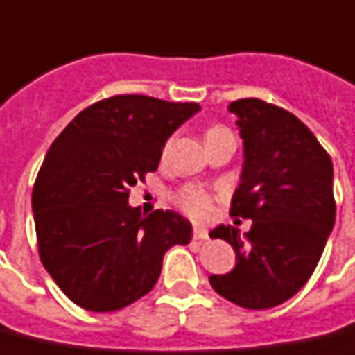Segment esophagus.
Returning a JSON list of instances; mask_svg holds the SVG:
<instances>
[{"mask_svg": "<svg viewBox=\"0 0 355 355\" xmlns=\"http://www.w3.org/2000/svg\"><path fill=\"white\" fill-rule=\"evenodd\" d=\"M192 236H194V240H198V242H205V240H207V230L202 229V227H196Z\"/></svg>", "mask_w": 355, "mask_h": 355, "instance_id": "34e87169", "label": "esophagus"}]
</instances>
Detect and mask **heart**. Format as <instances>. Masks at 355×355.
Returning <instances> with one entry per match:
<instances>
[{"mask_svg":"<svg viewBox=\"0 0 355 355\" xmlns=\"http://www.w3.org/2000/svg\"><path fill=\"white\" fill-rule=\"evenodd\" d=\"M223 126H211L207 132L211 130H220ZM175 202L184 213H188L190 217L194 219H205L209 217L213 211V200L211 196L207 194L205 190L198 188V186H186L182 188L177 196H175Z\"/></svg>","mask_w":355,"mask_h":355,"instance_id":"1","label":"heart"}]
</instances>
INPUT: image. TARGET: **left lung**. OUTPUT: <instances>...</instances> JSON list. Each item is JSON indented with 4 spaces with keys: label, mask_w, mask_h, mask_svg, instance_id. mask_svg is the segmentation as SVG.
<instances>
[{
    "label": "left lung",
    "mask_w": 355,
    "mask_h": 355,
    "mask_svg": "<svg viewBox=\"0 0 355 355\" xmlns=\"http://www.w3.org/2000/svg\"><path fill=\"white\" fill-rule=\"evenodd\" d=\"M244 138V171L230 215L252 219L240 236L223 227L236 265L211 275L213 290L246 309H269L298 292L321 259L336 217L333 161L296 115L257 98L232 101Z\"/></svg>",
    "instance_id": "obj_1"
}]
</instances>
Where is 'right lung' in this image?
<instances>
[{
  "instance_id": "right-lung-1",
  "label": "right lung",
  "mask_w": 355,
  "mask_h": 355,
  "mask_svg": "<svg viewBox=\"0 0 355 355\" xmlns=\"http://www.w3.org/2000/svg\"><path fill=\"white\" fill-rule=\"evenodd\" d=\"M200 105L111 96L83 109L46 153L32 190L38 254L69 300L107 313L135 304L159 279L163 255L188 244L175 211L144 217L130 186L157 171L161 150Z\"/></svg>"
}]
</instances>
